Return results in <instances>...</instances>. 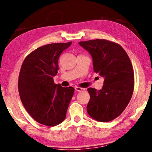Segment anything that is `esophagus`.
Segmentation results:
<instances>
[{"instance_id": "obj_1", "label": "esophagus", "mask_w": 152, "mask_h": 152, "mask_svg": "<svg viewBox=\"0 0 152 152\" xmlns=\"http://www.w3.org/2000/svg\"><path fill=\"white\" fill-rule=\"evenodd\" d=\"M75 89L77 91H79V92L86 91V89H85L84 88H81V87H75Z\"/></svg>"}]
</instances>
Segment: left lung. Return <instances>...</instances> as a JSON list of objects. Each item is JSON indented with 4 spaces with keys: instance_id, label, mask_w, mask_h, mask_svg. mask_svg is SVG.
<instances>
[{
    "instance_id": "8db88e82",
    "label": "left lung",
    "mask_w": 152,
    "mask_h": 152,
    "mask_svg": "<svg viewBox=\"0 0 152 152\" xmlns=\"http://www.w3.org/2000/svg\"><path fill=\"white\" fill-rule=\"evenodd\" d=\"M79 43L92 56L95 73L104 77L102 89H87V112L95 120L110 121L121 115L132 97L134 72L131 61L120 45L108 40Z\"/></svg>"
}]
</instances>
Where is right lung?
I'll list each match as a JSON object with an SVG mask.
<instances>
[{"instance_id": "1", "label": "right lung", "mask_w": 152, "mask_h": 152, "mask_svg": "<svg viewBox=\"0 0 152 152\" xmlns=\"http://www.w3.org/2000/svg\"><path fill=\"white\" fill-rule=\"evenodd\" d=\"M72 42L40 47L25 57L18 76L21 102L32 118L47 126L64 121L75 89L55 84L53 77L58 70V60Z\"/></svg>"}]
</instances>
